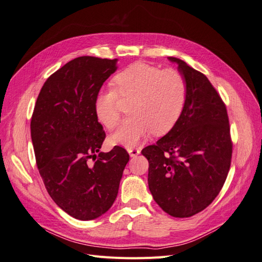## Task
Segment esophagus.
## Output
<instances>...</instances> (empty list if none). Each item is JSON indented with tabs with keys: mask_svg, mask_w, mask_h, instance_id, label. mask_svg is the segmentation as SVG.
<instances>
[{
	"mask_svg": "<svg viewBox=\"0 0 262 262\" xmlns=\"http://www.w3.org/2000/svg\"><path fill=\"white\" fill-rule=\"evenodd\" d=\"M140 152H141V149L137 148V147H130V148H128V153L130 154L131 157H134V156L139 155Z\"/></svg>",
	"mask_w": 262,
	"mask_h": 262,
	"instance_id": "1",
	"label": "esophagus"
}]
</instances>
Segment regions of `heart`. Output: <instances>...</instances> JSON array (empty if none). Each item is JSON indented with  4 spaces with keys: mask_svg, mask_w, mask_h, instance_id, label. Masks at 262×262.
Returning <instances> with one entry per match:
<instances>
[{
    "mask_svg": "<svg viewBox=\"0 0 262 262\" xmlns=\"http://www.w3.org/2000/svg\"><path fill=\"white\" fill-rule=\"evenodd\" d=\"M114 85L115 90L102 91L95 99L98 120L109 130L116 129L120 122L119 98L131 100L129 114L132 117L112 137L114 144L130 147L150 132L164 136L178 123L187 106L188 82L175 69L163 70L138 62L118 73Z\"/></svg>",
    "mask_w": 262,
    "mask_h": 262,
    "instance_id": "heart-1",
    "label": "heart"
}]
</instances>
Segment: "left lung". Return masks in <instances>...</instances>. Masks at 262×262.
I'll return each instance as SVG.
<instances>
[{"instance_id":"left-lung-1","label":"left lung","mask_w":262,"mask_h":262,"mask_svg":"<svg viewBox=\"0 0 262 262\" xmlns=\"http://www.w3.org/2000/svg\"><path fill=\"white\" fill-rule=\"evenodd\" d=\"M176 62L189 86L178 123L156 144L142 149L148 161V188L155 202L173 217H190L215 199L231 167L233 142L224 101L208 77Z\"/></svg>"}]
</instances>
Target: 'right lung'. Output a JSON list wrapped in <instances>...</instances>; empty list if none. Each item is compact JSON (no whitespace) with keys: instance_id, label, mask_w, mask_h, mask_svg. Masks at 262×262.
I'll use <instances>...</instances> for the list:
<instances>
[{"instance_id":"add662e5","label":"right lung","mask_w":262,"mask_h":262,"mask_svg":"<svg viewBox=\"0 0 262 262\" xmlns=\"http://www.w3.org/2000/svg\"><path fill=\"white\" fill-rule=\"evenodd\" d=\"M117 59L78 57L48 77L30 121L36 163L52 200L69 215L96 219L114 204L129 154L99 153L106 133L95 112Z\"/></svg>"}]
</instances>
